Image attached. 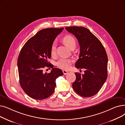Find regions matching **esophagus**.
Wrapping results in <instances>:
<instances>
[{"label": "esophagus", "instance_id": "1", "mask_svg": "<svg viewBox=\"0 0 125 125\" xmlns=\"http://www.w3.org/2000/svg\"><path fill=\"white\" fill-rule=\"evenodd\" d=\"M63 74H64V75H66V74H67L68 73V71H67V70H63Z\"/></svg>", "mask_w": 125, "mask_h": 125}]
</instances>
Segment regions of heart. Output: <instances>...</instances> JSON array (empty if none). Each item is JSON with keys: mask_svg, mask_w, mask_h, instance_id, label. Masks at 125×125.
Returning <instances> with one entry per match:
<instances>
[{"mask_svg": "<svg viewBox=\"0 0 125 125\" xmlns=\"http://www.w3.org/2000/svg\"><path fill=\"white\" fill-rule=\"evenodd\" d=\"M63 41L64 43L66 44L67 47L71 49L73 47H75L76 46V41L74 38L71 35H67L65 36L63 38ZM56 51V43L54 42L52 43L51 48V54L52 55H54ZM71 59H66V58H61L57 62L56 65L59 68L62 69H68L71 66L72 63Z\"/></svg>", "mask_w": 125, "mask_h": 125, "instance_id": "1", "label": "heart"}]
</instances>
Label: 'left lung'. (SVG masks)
Instances as JSON below:
<instances>
[{
    "label": "left lung",
    "instance_id": "8db88e82",
    "mask_svg": "<svg viewBox=\"0 0 125 125\" xmlns=\"http://www.w3.org/2000/svg\"><path fill=\"white\" fill-rule=\"evenodd\" d=\"M65 29L76 37L80 44V56L75 67L85 69L83 74L75 73L76 80L73 88L82 97L93 96L100 91L107 77L108 58L105 50L87 28L71 26Z\"/></svg>",
    "mask_w": 125,
    "mask_h": 125
}]
</instances>
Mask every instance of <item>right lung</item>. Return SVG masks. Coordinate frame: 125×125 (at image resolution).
I'll return each mask as SVG.
<instances>
[{
    "label": "right lung",
    "instance_id": "right-lung-1",
    "mask_svg": "<svg viewBox=\"0 0 125 125\" xmlns=\"http://www.w3.org/2000/svg\"><path fill=\"white\" fill-rule=\"evenodd\" d=\"M61 28H46L39 31L25 43L18 59L20 83L25 93L34 99L42 100L54 93L56 80L63 75L62 71L53 68L48 59L51 57V48ZM45 67L52 68L49 74L43 73Z\"/></svg>",
    "mask_w": 125,
    "mask_h": 125
}]
</instances>
